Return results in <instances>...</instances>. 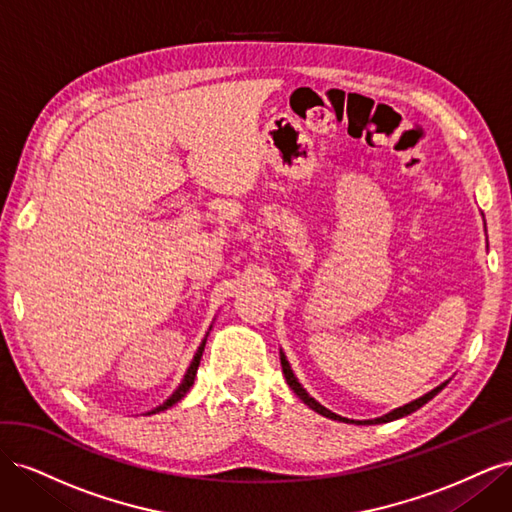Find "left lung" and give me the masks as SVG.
I'll return each mask as SVG.
<instances>
[{
	"label": "left lung",
	"mask_w": 512,
	"mask_h": 512,
	"mask_svg": "<svg viewBox=\"0 0 512 512\" xmlns=\"http://www.w3.org/2000/svg\"><path fill=\"white\" fill-rule=\"evenodd\" d=\"M282 371H284V378H286V382H288V386L290 389L299 395V399H303L305 404L312 408L314 412H318V414H322V416H327V418H333V421H348V418H342L339 414H335V412H331V410H327L324 406H320L316 399H312L309 397L307 393H305V389L303 386L297 382V378H294V374H292V369H290V365H288V361H286V356L282 354ZM446 386V382L444 384H440V386H436V389L433 391H429L427 395H423V397H418V399H414V401H410V404H406V406H401V408H397V410H393V412H389V414H384V416H380V418H374V421H352V423H359V425H376V423H389V421H395V418H401V416H406V414H410V412H414V410H418L421 406H425L429 399H433L436 397L442 389ZM350 423V421H348Z\"/></svg>",
	"instance_id": "obj_1"
}]
</instances>
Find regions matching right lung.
Returning a JSON list of instances; mask_svg holds the SVG:
<instances>
[{"label": "right lung", "instance_id": "add662e5", "mask_svg": "<svg viewBox=\"0 0 512 512\" xmlns=\"http://www.w3.org/2000/svg\"><path fill=\"white\" fill-rule=\"evenodd\" d=\"M203 350H205V342L200 344V348L196 350V354H194V359H192V363H190V367H188V374H185V378H183V382L179 384V389L170 395L162 406H158L156 410H151L149 414H153V412H160V410H166V408H170V406H175L177 401L181 399V397H185V393H188L190 389H192V384H194V378H196V371H198V365H200V356H203Z\"/></svg>", "mask_w": 512, "mask_h": 512}]
</instances>
